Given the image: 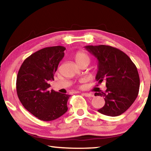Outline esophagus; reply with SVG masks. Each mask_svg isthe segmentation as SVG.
<instances>
[{
    "mask_svg": "<svg viewBox=\"0 0 151 151\" xmlns=\"http://www.w3.org/2000/svg\"><path fill=\"white\" fill-rule=\"evenodd\" d=\"M84 95L86 97H94V94H91V93H83Z\"/></svg>",
    "mask_w": 151,
    "mask_h": 151,
    "instance_id": "1",
    "label": "esophagus"
}]
</instances>
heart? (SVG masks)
<instances>
[{"label": "heart", "mask_w": 151, "mask_h": 151, "mask_svg": "<svg viewBox=\"0 0 151 151\" xmlns=\"http://www.w3.org/2000/svg\"><path fill=\"white\" fill-rule=\"evenodd\" d=\"M74 58H75L76 63L77 64L83 62V61H88V62H89L88 56L86 53L81 52V51H78V52H76L75 55H74Z\"/></svg>", "instance_id": "b5f03b06"}]
</instances>
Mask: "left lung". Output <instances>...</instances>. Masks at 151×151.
I'll list each match as a JSON object with an SVG mask.
<instances>
[{
    "mask_svg": "<svg viewBox=\"0 0 151 151\" xmlns=\"http://www.w3.org/2000/svg\"><path fill=\"white\" fill-rule=\"evenodd\" d=\"M85 48L98 60L96 80L106 81L105 92L95 93L105 101L98 111L104 115H121L132 105L139 91L140 78L131 58L118 48L106 45L86 46Z\"/></svg>",
    "mask_w": 151,
    "mask_h": 151,
    "instance_id": "left-lung-1",
    "label": "left lung"
}]
</instances>
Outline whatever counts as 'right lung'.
<instances>
[{"instance_id":"obj_1","label":"right lung","mask_w":151,"mask_h":151,"mask_svg":"<svg viewBox=\"0 0 151 151\" xmlns=\"http://www.w3.org/2000/svg\"><path fill=\"white\" fill-rule=\"evenodd\" d=\"M65 47L55 46L37 51L22 63L17 78V92L28 111L44 121H53L67 111L70 95L50 90Z\"/></svg>"}]
</instances>
